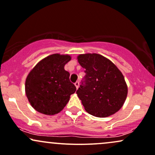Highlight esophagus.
I'll return each instance as SVG.
<instances>
[{"label": "esophagus", "mask_w": 155, "mask_h": 155, "mask_svg": "<svg viewBox=\"0 0 155 155\" xmlns=\"http://www.w3.org/2000/svg\"><path fill=\"white\" fill-rule=\"evenodd\" d=\"M74 86H76V88H77V89H78V87H79V82H78V81H76V82L74 83Z\"/></svg>", "instance_id": "obj_1"}]
</instances>
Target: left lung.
Listing matches in <instances>:
<instances>
[{"mask_svg": "<svg viewBox=\"0 0 155 155\" xmlns=\"http://www.w3.org/2000/svg\"><path fill=\"white\" fill-rule=\"evenodd\" d=\"M78 60L86 75L76 93L85 110L97 117L117 112L127 95L122 73L109 59L97 53L80 55Z\"/></svg>", "mask_w": 155, "mask_h": 155, "instance_id": "1", "label": "left lung"}]
</instances>
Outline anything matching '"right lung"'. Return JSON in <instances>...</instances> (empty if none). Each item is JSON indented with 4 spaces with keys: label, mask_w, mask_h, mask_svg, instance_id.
I'll list each match as a JSON object with an SVG mask.
<instances>
[{
    "label": "right lung",
    "mask_w": 155,
    "mask_h": 155,
    "mask_svg": "<svg viewBox=\"0 0 155 155\" xmlns=\"http://www.w3.org/2000/svg\"><path fill=\"white\" fill-rule=\"evenodd\" d=\"M71 60L68 55L53 54L39 61L26 78L25 94L31 106L46 115L61 111L76 87L69 81L64 65Z\"/></svg>",
    "instance_id": "add662e5"
}]
</instances>
